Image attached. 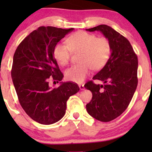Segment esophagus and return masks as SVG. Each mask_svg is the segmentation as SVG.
Wrapping results in <instances>:
<instances>
[{"mask_svg": "<svg viewBox=\"0 0 152 152\" xmlns=\"http://www.w3.org/2000/svg\"><path fill=\"white\" fill-rule=\"evenodd\" d=\"M79 87H80V90H84V84H80L79 85Z\"/></svg>", "mask_w": 152, "mask_h": 152, "instance_id": "esophagus-1", "label": "esophagus"}]
</instances>
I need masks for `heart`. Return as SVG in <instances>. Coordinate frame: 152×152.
Segmentation results:
<instances>
[{"mask_svg": "<svg viewBox=\"0 0 152 152\" xmlns=\"http://www.w3.org/2000/svg\"><path fill=\"white\" fill-rule=\"evenodd\" d=\"M72 52H81L80 62L66 71L68 80L82 83L90 74L91 68L95 70L102 68L111 53V45L105 37L98 38L96 35L80 31L67 39V45L58 43L54 49L55 59L62 66L68 64Z\"/></svg>", "mask_w": 152, "mask_h": 152, "instance_id": "b5f03b06", "label": "heart"}]
</instances>
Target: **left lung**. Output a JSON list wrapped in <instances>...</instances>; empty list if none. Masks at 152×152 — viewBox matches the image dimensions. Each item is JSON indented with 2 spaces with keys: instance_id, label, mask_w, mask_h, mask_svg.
I'll list each match as a JSON object with an SVG mask.
<instances>
[{
  "instance_id": "1",
  "label": "left lung",
  "mask_w": 152,
  "mask_h": 152,
  "mask_svg": "<svg viewBox=\"0 0 152 152\" xmlns=\"http://www.w3.org/2000/svg\"><path fill=\"white\" fill-rule=\"evenodd\" d=\"M99 31L111 45V53L105 66L93 77L102 81L103 85L89 81L84 87L93 94L86 111L101 122L111 121L126 109L138 85V57L129 41L107 25L86 29Z\"/></svg>"
}]
</instances>
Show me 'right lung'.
Here are the masks:
<instances>
[{"label":"right lung","mask_w":152,"mask_h":152,"mask_svg":"<svg viewBox=\"0 0 152 152\" xmlns=\"http://www.w3.org/2000/svg\"><path fill=\"white\" fill-rule=\"evenodd\" d=\"M73 30L39 27L21 41L14 55L11 74L18 101L26 113L41 124L61 120L66 113V102L80 90L73 82H61L57 88L49 85L51 77L57 83L64 77L54 49Z\"/></svg>","instance_id":"obj_1"}]
</instances>
